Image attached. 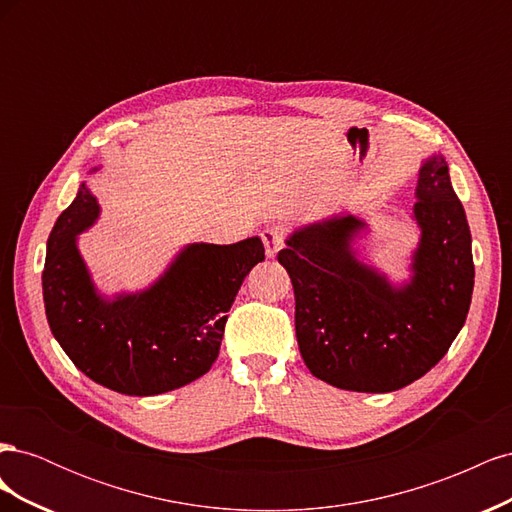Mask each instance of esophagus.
<instances>
[{"instance_id":"34e87169","label":"esophagus","mask_w":512,"mask_h":512,"mask_svg":"<svg viewBox=\"0 0 512 512\" xmlns=\"http://www.w3.org/2000/svg\"><path fill=\"white\" fill-rule=\"evenodd\" d=\"M284 239H286V228L280 224H273V226H267L265 230H262V243H265V250H267L269 258H275L277 252L282 250Z\"/></svg>"}]
</instances>
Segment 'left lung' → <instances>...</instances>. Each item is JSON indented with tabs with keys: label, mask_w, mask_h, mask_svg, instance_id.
Listing matches in <instances>:
<instances>
[{
	"label": "left lung",
	"mask_w": 512,
	"mask_h": 512,
	"mask_svg": "<svg viewBox=\"0 0 512 512\" xmlns=\"http://www.w3.org/2000/svg\"><path fill=\"white\" fill-rule=\"evenodd\" d=\"M414 196L421 239L404 284L356 258L352 241L367 224L350 213L297 228L277 254L294 288L303 361L337 389H404L438 365L466 322L472 235L440 153L418 170Z\"/></svg>",
	"instance_id": "8db88e82"
}]
</instances>
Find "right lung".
<instances>
[{
	"mask_svg": "<svg viewBox=\"0 0 512 512\" xmlns=\"http://www.w3.org/2000/svg\"><path fill=\"white\" fill-rule=\"evenodd\" d=\"M98 215L81 183L46 241L42 294L53 337L87 378L121 395H160L205 376L220 354L226 312L265 260V245L258 237L185 245L149 288L108 299L79 252V235Z\"/></svg>",
	"mask_w": 512,
	"mask_h": 512,
	"instance_id": "add662e5",
	"label": "right lung"
}]
</instances>
